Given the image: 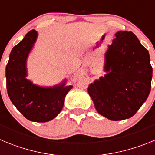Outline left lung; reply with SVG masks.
I'll return each mask as SVG.
<instances>
[{
    "mask_svg": "<svg viewBox=\"0 0 155 155\" xmlns=\"http://www.w3.org/2000/svg\"><path fill=\"white\" fill-rule=\"evenodd\" d=\"M105 54L109 73L88 86L99 114L111 120L135 115L150 91L152 67L148 50L132 31H120Z\"/></svg>",
    "mask_w": 155,
    "mask_h": 155,
    "instance_id": "obj_1",
    "label": "left lung"
}]
</instances>
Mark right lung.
<instances>
[{
  "instance_id": "obj_1",
  "label": "right lung",
  "mask_w": 155,
  "mask_h": 155,
  "mask_svg": "<svg viewBox=\"0 0 155 155\" xmlns=\"http://www.w3.org/2000/svg\"><path fill=\"white\" fill-rule=\"evenodd\" d=\"M37 31L31 30L15 46L6 66L8 96L18 110L30 121L44 123L55 118L62 109L66 94L72 86L64 84L44 88L32 84L25 78V63L35 42Z\"/></svg>"
}]
</instances>
